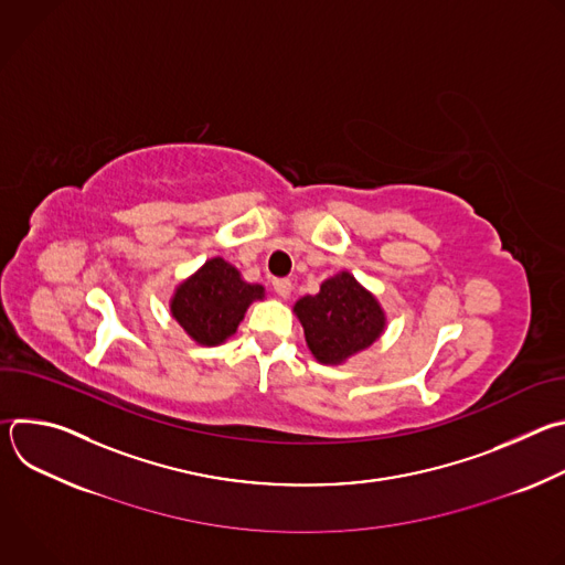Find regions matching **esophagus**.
Wrapping results in <instances>:
<instances>
[{
	"mask_svg": "<svg viewBox=\"0 0 565 565\" xmlns=\"http://www.w3.org/2000/svg\"><path fill=\"white\" fill-rule=\"evenodd\" d=\"M273 288H275V292H277L281 299H288L290 292H292L290 279H275V281H273Z\"/></svg>",
	"mask_w": 565,
	"mask_h": 565,
	"instance_id": "esophagus-1",
	"label": "esophagus"
}]
</instances>
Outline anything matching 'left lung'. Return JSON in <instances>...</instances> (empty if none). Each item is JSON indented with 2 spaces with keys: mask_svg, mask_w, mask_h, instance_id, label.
<instances>
[{
  "mask_svg": "<svg viewBox=\"0 0 565 565\" xmlns=\"http://www.w3.org/2000/svg\"><path fill=\"white\" fill-rule=\"evenodd\" d=\"M292 312L303 327L312 358L331 366L369 349L386 329V312L377 297L349 270L321 281L317 295L297 299Z\"/></svg>",
  "mask_w": 565,
  "mask_h": 565,
  "instance_id": "left-lung-1",
  "label": "left lung"
}]
</instances>
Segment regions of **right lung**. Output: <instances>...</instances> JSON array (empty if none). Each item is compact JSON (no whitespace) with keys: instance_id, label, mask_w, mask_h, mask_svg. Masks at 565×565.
<instances>
[{"instance_id":"obj_1","label":"right lung","mask_w":565,"mask_h":565,"mask_svg":"<svg viewBox=\"0 0 565 565\" xmlns=\"http://www.w3.org/2000/svg\"><path fill=\"white\" fill-rule=\"evenodd\" d=\"M264 297L262 284L246 281L223 257H212L177 286L170 310L196 344L218 347L236 333L250 303Z\"/></svg>"}]
</instances>
